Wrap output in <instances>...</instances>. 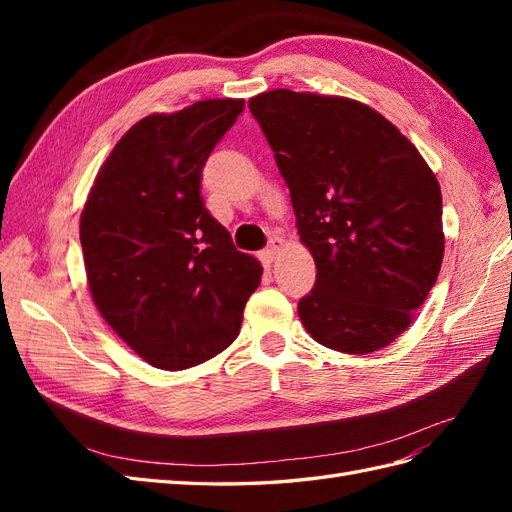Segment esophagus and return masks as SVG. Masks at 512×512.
Here are the masks:
<instances>
[{
  "label": "esophagus",
  "instance_id": "34e87169",
  "mask_svg": "<svg viewBox=\"0 0 512 512\" xmlns=\"http://www.w3.org/2000/svg\"><path fill=\"white\" fill-rule=\"evenodd\" d=\"M282 250H284V241H282L280 237H275V239H271V243H269L267 250L262 252V258H265L267 262H273L277 256L282 254Z\"/></svg>",
  "mask_w": 512,
  "mask_h": 512
}]
</instances>
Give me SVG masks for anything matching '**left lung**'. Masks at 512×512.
<instances>
[{
	"label": "left lung",
	"instance_id": "left-lung-1",
	"mask_svg": "<svg viewBox=\"0 0 512 512\" xmlns=\"http://www.w3.org/2000/svg\"><path fill=\"white\" fill-rule=\"evenodd\" d=\"M316 262L299 318L318 344L369 354L393 344L438 280L442 194L393 123L344 96L273 89L250 98Z\"/></svg>",
	"mask_w": 512,
	"mask_h": 512
}]
</instances>
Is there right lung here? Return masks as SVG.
Returning <instances> with one entry per match:
<instances>
[{
	"label": "right lung",
	"mask_w": 512,
	"mask_h": 512,
	"mask_svg": "<svg viewBox=\"0 0 512 512\" xmlns=\"http://www.w3.org/2000/svg\"><path fill=\"white\" fill-rule=\"evenodd\" d=\"M243 111L211 98L136 121L104 160L81 213L87 286L100 316L149 365L179 371L235 342L260 262L200 198V173Z\"/></svg>",
	"instance_id": "add662e5"
}]
</instances>
